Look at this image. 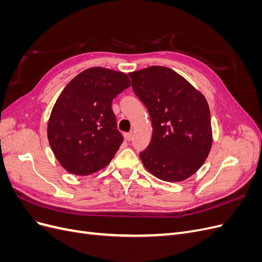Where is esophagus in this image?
Returning a JSON list of instances; mask_svg holds the SVG:
<instances>
[{
	"label": "esophagus",
	"mask_w": 262,
	"mask_h": 262,
	"mask_svg": "<svg viewBox=\"0 0 262 262\" xmlns=\"http://www.w3.org/2000/svg\"><path fill=\"white\" fill-rule=\"evenodd\" d=\"M124 138H125V140H126V141H131V140H132V138H133V134H132V132L125 133V134H124Z\"/></svg>",
	"instance_id": "esophagus-1"
}]
</instances>
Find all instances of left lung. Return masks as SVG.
<instances>
[{
    "instance_id": "8db88e82",
    "label": "left lung",
    "mask_w": 262,
    "mask_h": 262,
    "mask_svg": "<svg viewBox=\"0 0 262 262\" xmlns=\"http://www.w3.org/2000/svg\"><path fill=\"white\" fill-rule=\"evenodd\" d=\"M132 90L147 108L153 136L140 153L144 167L164 181H182L199 169L212 147L211 115L203 94L165 67L129 73Z\"/></svg>"
}]
</instances>
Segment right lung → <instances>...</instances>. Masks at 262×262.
<instances>
[{
	"instance_id": "add662e5",
	"label": "right lung",
	"mask_w": 262,
	"mask_h": 262,
	"mask_svg": "<svg viewBox=\"0 0 262 262\" xmlns=\"http://www.w3.org/2000/svg\"><path fill=\"white\" fill-rule=\"evenodd\" d=\"M126 74L100 67L76 75L62 91L48 121V141L61 166L87 176L110 163L123 138L112 101L130 87Z\"/></svg>"
}]
</instances>
